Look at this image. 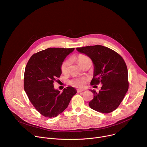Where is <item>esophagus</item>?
Wrapping results in <instances>:
<instances>
[{"mask_svg": "<svg viewBox=\"0 0 147 147\" xmlns=\"http://www.w3.org/2000/svg\"><path fill=\"white\" fill-rule=\"evenodd\" d=\"M84 90H81V89H78L77 90V92H83Z\"/></svg>", "mask_w": 147, "mask_h": 147, "instance_id": "1", "label": "esophagus"}]
</instances>
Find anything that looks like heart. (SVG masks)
<instances>
[{"label":"heart","instance_id":"b5f03b06","mask_svg":"<svg viewBox=\"0 0 147 147\" xmlns=\"http://www.w3.org/2000/svg\"><path fill=\"white\" fill-rule=\"evenodd\" d=\"M90 59L84 55H79L77 57V60L81 66H82L85 63L89 60ZM70 64V60H66L62 63L61 65V71L63 73H66L68 71L69 67ZM87 79L86 78H75L71 80L70 82L75 87L77 88H82L85 86Z\"/></svg>","mask_w":147,"mask_h":147}]
</instances>
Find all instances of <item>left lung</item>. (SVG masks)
Instances as JSON below:
<instances>
[{"mask_svg": "<svg viewBox=\"0 0 147 147\" xmlns=\"http://www.w3.org/2000/svg\"><path fill=\"white\" fill-rule=\"evenodd\" d=\"M80 53L88 56L94 64L91 85L100 82L99 92L90 91L94 98L90 107L99 112L108 113L115 111L123 100L129 89L128 70L123 59L112 49L102 45L77 48Z\"/></svg>", "mask_w": 147, "mask_h": 147, "instance_id": "1", "label": "left lung"}]
</instances>
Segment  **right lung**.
I'll list each match as a JSON object with an SVG mask.
<instances>
[{
	"label": "right lung",
	"mask_w": 147,
	"mask_h": 147,
	"mask_svg": "<svg viewBox=\"0 0 147 147\" xmlns=\"http://www.w3.org/2000/svg\"><path fill=\"white\" fill-rule=\"evenodd\" d=\"M74 48H49L34 54L26 67L24 90L35 108L47 117H56L68 107L77 93L72 87L62 92L55 89L53 82L61 74V65Z\"/></svg>",
	"instance_id": "1"
}]
</instances>
